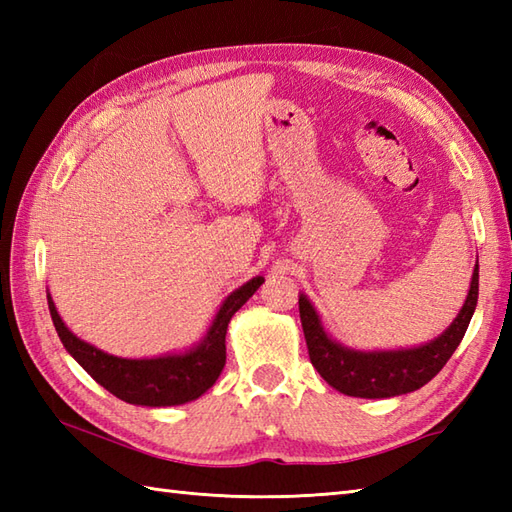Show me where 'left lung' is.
<instances>
[{
  "label": "left lung",
  "instance_id": "left-lung-1",
  "mask_svg": "<svg viewBox=\"0 0 512 512\" xmlns=\"http://www.w3.org/2000/svg\"><path fill=\"white\" fill-rule=\"evenodd\" d=\"M477 290H480V266L475 264L469 295L449 328L431 343L387 352H358L336 343L323 330L319 314L308 297L301 295L299 317L310 361L325 383L345 396L391 398L409 394L427 385L458 350L477 306Z\"/></svg>",
  "mask_w": 512,
  "mask_h": 512
}]
</instances>
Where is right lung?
Instances as JSON below:
<instances>
[{"mask_svg": "<svg viewBox=\"0 0 512 512\" xmlns=\"http://www.w3.org/2000/svg\"><path fill=\"white\" fill-rule=\"evenodd\" d=\"M264 277H253L224 299L204 339L184 354L158 358H121L81 341L61 321L48 295V308L59 339L96 383L129 405L173 407L200 398L213 387L226 363V330L233 314L255 295Z\"/></svg>", "mask_w": 512, "mask_h": 512, "instance_id": "obj_1", "label": "right lung"}]
</instances>
